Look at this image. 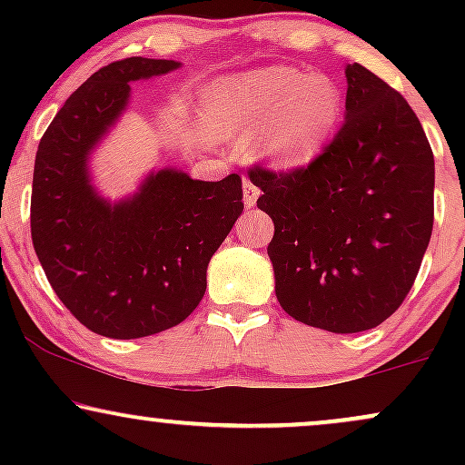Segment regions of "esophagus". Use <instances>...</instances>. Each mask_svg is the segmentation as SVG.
I'll return each mask as SVG.
<instances>
[{"label": "esophagus", "instance_id": "1", "mask_svg": "<svg viewBox=\"0 0 465 465\" xmlns=\"http://www.w3.org/2000/svg\"><path fill=\"white\" fill-rule=\"evenodd\" d=\"M242 194H244V205L253 207L255 201H258V196H260V190L255 188V185L251 183L249 179H244V183H242Z\"/></svg>", "mask_w": 465, "mask_h": 465}]
</instances>
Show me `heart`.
Segmentation results:
<instances>
[{"mask_svg": "<svg viewBox=\"0 0 465 465\" xmlns=\"http://www.w3.org/2000/svg\"><path fill=\"white\" fill-rule=\"evenodd\" d=\"M205 122L221 140L249 143L275 170H300L332 142L343 95L332 78L295 67H264L218 80L203 100Z\"/></svg>", "mask_w": 465, "mask_h": 465, "instance_id": "obj_1", "label": "heart"}]
</instances>
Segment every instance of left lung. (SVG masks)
I'll return each instance as SVG.
<instances>
[{
  "label": "left lung",
  "instance_id": "left-lung-1",
  "mask_svg": "<svg viewBox=\"0 0 465 465\" xmlns=\"http://www.w3.org/2000/svg\"><path fill=\"white\" fill-rule=\"evenodd\" d=\"M345 122L308 168L251 170L280 306L336 334L371 330L413 286L433 232L435 159L418 115L359 63L345 67Z\"/></svg>",
  "mask_w": 465,
  "mask_h": 465
}]
</instances>
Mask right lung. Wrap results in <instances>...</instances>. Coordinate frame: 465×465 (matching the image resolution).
I'll return each instance as SVG.
<instances>
[{"label": "right lung", "mask_w": 465, "mask_h": 465, "mask_svg": "<svg viewBox=\"0 0 465 465\" xmlns=\"http://www.w3.org/2000/svg\"><path fill=\"white\" fill-rule=\"evenodd\" d=\"M179 61L133 56L87 78L41 137L30 229L58 300L84 328L140 339L188 319L207 288V264L242 214V181L192 179L165 165L133 194L95 188L92 154L124 115L131 84L179 69Z\"/></svg>", "instance_id": "1"}]
</instances>
